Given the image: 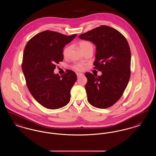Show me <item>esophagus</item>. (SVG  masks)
Masks as SVG:
<instances>
[{
	"label": "esophagus",
	"mask_w": 156,
	"mask_h": 156,
	"mask_svg": "<svg viewBox=\"0 0 156 156\" xmlns=\"http://www.w3.org/2000/svg\"><path fill=\"white\" fill-rule=\"evenodd\" d=\"M76 75H77V77H78V78H80V76H82L83 74H82V73H76Z\"/></svg>",
	"instance_id": "obj_1"
}]
</instances>
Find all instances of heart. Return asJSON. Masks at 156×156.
Instances as JSON below:
<instances>
[{
	"label": "heart",
	"instance_id": "heart-1",
	"mask_svg": "<svg viewBox=\"0 0 156 156\" xmlns=\"http://www.w3.org/2000/svg\"><path fill=\"white\" fill-rule=\"evenodd\" d=\"M78 46H79V47L81 49L82 51H83L85 50H86L87 48L90 47H92V44L90 42L88 41H80L79 43ZM69 50H70V47L69 46H67L64 48L63 51H62V55L64 57H67ZM73 68H74L75 69H76L77 71H82L83 69V66H82L81 64H76V65L74 66Z\"/></svg>",
	"mask_w": 156,
	"mask_h": 156
}]
</instances>
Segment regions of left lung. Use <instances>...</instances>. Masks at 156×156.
I'll use <instances>...</instances> for the list:
<instances>
[{"label":"left lung","mask_w":156,"mask_h":156,"mask_svg":"<svg viewBox=\"0 0 156 156\" xmlns=\"http://www.w3.org/2000/svg\"><path fill=\"white\" fill-rule=\"evenodd\" d=\"M96 46L94 65L101 76L87 73L85 89L88 102L100 109L115 104L123 94L130 76L131 52L129 44L118 30L101 26L79 36Z\"/></svg>","instance_id":"left-lung-1"}]
</instances>
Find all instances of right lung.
Segmentation results:
<instances>
[{
    "label": "right lung",
    "instance_id": "add662e5",
    "mask_svg": "<svg viewBox=\"0 0 156 156\" xmlns=\"http://www.w3.org/2000/svg\"><path fill=\"white\" fill-rule=\"evenodd\" d=\"M44 31L27 42L23 57L22 70L27 87L37 102L45 108L57 109L70 101V91L76 81L74 71L59 76L54 70L62 61L63 48L76 37Z\"/></svg>",
    "mask_w": 156,
    "mask_h": 156
}]
</instances>
